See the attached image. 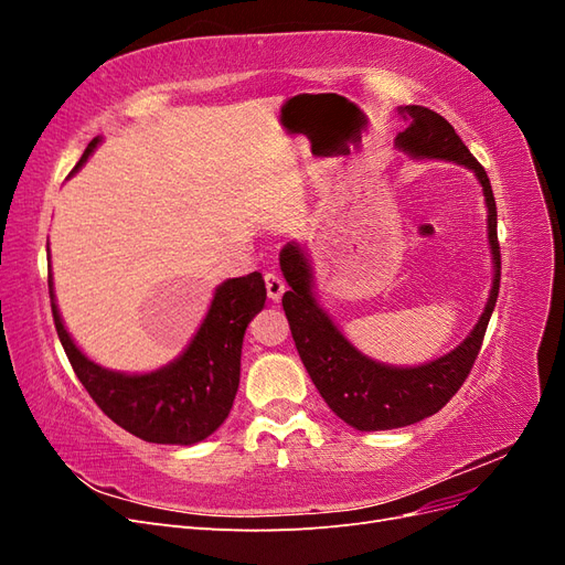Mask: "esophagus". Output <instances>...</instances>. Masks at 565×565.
I'll use <instances>...</instances> for the list:
<instances>
[{"mask_svg":"<svg viewBox=\"0 0 565 565\" xmlns=\"http://www.w3.org/2000/svg\"><path fill=\"white\" fill-rule=\"evenodd\" d=\"M264 282H266V295H268V299H273V301H278V299H282V295H285V280L278 276V273H273V270H268L266 276H264Z\"/></svg>","mask_w":565,"mask_h":565,"instance_id":"34e87169","label":"esophagus"}]
</instances>
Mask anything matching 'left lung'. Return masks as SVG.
<instances>
[{
    "label": "left lung",
    "instance_id": "8db88e82",
    "mask_svg": "<svg viewBox=\"0 0 565 565\" xmlns=\"http://www.w3.org/2000/svg\"><path fill=\"white\" fill-rule=\"evenodd\" d=\"M398 113L405 122V129L396 136L398 150L417 160H448L465 164L481 183L488 207V243L494 273L486 311L457 349L431 363L396 367L372 361L339 332L313 295V270L303 249L297 243L282 247L280 268L289 285L282 295V309L301 363L332 413L358 431L398 429V426L436 415L469 377L500 292L502 262L498 243V207H494L486 169L461 143L446 117L424 106H401Z\"/></svg>",
    "mask_w": 565,
    "mask_h": 565
}]
</instances>
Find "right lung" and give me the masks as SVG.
I'll list each match as a JSON object with an SVG mask.
<instances>
[{"instance_id":"obj_1","label":"right lung","mask_w":565,"mask_h":565,"mask_svg":"<svg viewBox=\"0 0 565 565\" xmlns=\"http://www.w3.org/2000/svg\"><path fill=\"white\" fill-rule=\"evenodd\" d=\"M98 141L87 146L75 172L87 162ZM49 297L67 361L94 403L117 426L148 443L193 446L212 436L231 413L241 384L243 337L252 318L264 309L266 285L256 270L221 282L188 349L177 361L146 374L115 372L89 361L61 320L51 273Z\"/></svg>"}]
</instances>
